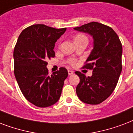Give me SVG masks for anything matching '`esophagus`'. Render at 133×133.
I'll return each mask as SVG.
<instances>
[{"mask_svg":"<svg viewBox=\"0 0 133 133\" xmlns=\"http://www.w3.org/2000/svg\"><path fill=\"white\" fill-rule=\"evenodd\" d=\"M68 75H72V74L74 73V71L70 70H69L68 71Z\"/></svg>","mask_w":133,"mask_h":133,"instance_id":"obj_1","label":"esophagus"}]
</instances>
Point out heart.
<instances>
[{
	"instance_id": "b5f03b06",
	"label": "heart",
	"mask_w": 133,
	"mask_h": 133,
	"mask_svg": "<svg viewBox=\"0 0 133 133\" xmlns=\"http://www.w3.org/2000/svg\"><path fill=\"white\" fill-rule=\"evenodd\" d=\"M83 38H87V37H85L84 35H82V34H78V35L75 37V40H78V39H83ZM70 63H71V64H74V61H73V60H70Z\"/></svg>"
}]
</instances>
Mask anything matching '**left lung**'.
<instances>
[{"label": "left lung", "instance_id": "1", "mask_svg": "<svg viewBox=\"0 0 133 133\" xmlns=\"http://www.w3.org/2000/svg\"><path fill=\"white\" fill-rule=\"evenodd\" d=\"M74 29L88 33L94 39V49L84 66L93 70V75L86 77L75 72L80 79L76 93L83 103L98 105L112 94L118 83L122 70V45L112 28L98 22H91Z\"/></svg>", "mask_w": 133, "mask_h": 133}]
</instances>
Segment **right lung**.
<instances>
[{"label":"right lung","instance_id":"1","mask_svg":"<svg viewBox=\"0 0 133 133\" xmlns=\"http://www.w3.org/2000/svg\"><path fill=\"white\" fill-rule=\"evenodd\" d=\"M65 30L35 24L25 28L17 39L13 54L15 78L26 100L37 107L54 105L61 95L68 70L61 68L49 75L46 60L55 56V43Z\"/></svg>","mask_w":133,"mask_h":133}]
</instances>
